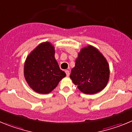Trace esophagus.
Masks as SVG:
<instances>
[{"label":"esophagus","mask_w":132,"mask_h":132,"mask_svg":"<svg viewBox=\"0 0 132 132\" xmlns=\"http://www.w3.org/2000/svg\"><path fill=\"white\" fill-rule=\"evenodd\" d=\"M65 72H66L67 76H70V72H69V70H65Z\"/></svg>","instance_id":"obj_1"}]
</instances>
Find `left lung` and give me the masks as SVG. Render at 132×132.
Wrapping results in <instances>:
<instances>
[{
  "mask_svg": "<svg viewBox=\"0 0 132 132\" xmlns=\"http://www.w3.org/2000/svg\"><path fill=\"white\" fill-rule=\"evenodd\" d=\"M109 74V65L106 59L97 48L88 45L78 53L70 77L81 92L91 95L106 87Z\"/></svg>",
  "mask_w": 132,
  "mask_h": 132,
  "instance_id": "left-lung-1",
  "label": "left lung"
}]
</instances>
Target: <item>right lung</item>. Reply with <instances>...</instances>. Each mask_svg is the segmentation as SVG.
<instances>
[{
  "instance_id": "right-lung-1",
  "label": "right lung",
  "mask_w": 132,
  "mask_h": 132,
  "mask_svg": "<svg viewBox=\"0 0 132 132\" xmlns=\"http://www.w3.org/2000/svg\"><path fill=\"white\" fill-rule=\"evenodd\" d=\"M54 53V47L51 43H42L31 52L25 62V79L38 93H51L66 76L59 68Z\"/></svg>"
}]
</instances>
